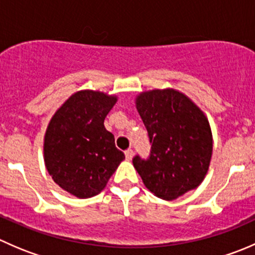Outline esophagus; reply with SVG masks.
I'll use <instances>...</instances> for the list:
<instances>
[{"instance_id": "esophagus-1", "label": "esophagus", "mask_w": 255, "mask_h": 255, "mask_svg": "<svg viewBox=\"0 0 255 255\" xmlns=\"http://www.w3.org/2000/svg\"><path fill=\"white\" fill-rule=\"evenodd\" d=\"M125 154H126V159H127V160H130V159L133 158V150L132 149H127V150L125 151Z\"/></svg>"}]
</instances>
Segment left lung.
Returning <instances> with one entry per match:
<instances>
[{
    "mask_svg": "<svg viewBox=\"0 0 255 255\" xmlns=\"http://www.w3.org/2000/svg\"><path fill=\"white\" fill-rule=\"evenodd\" d=\"M135 105L151 144L148 158H133L146 189L168 201L196 189L212 155V133L204 112L173 89L142 92Z\"/></svg>",
    "mask_w": 255,
    "mask_h": 255,
    "instance_id": "8db88e82",
    "label": "left lung"
}]
</instances>
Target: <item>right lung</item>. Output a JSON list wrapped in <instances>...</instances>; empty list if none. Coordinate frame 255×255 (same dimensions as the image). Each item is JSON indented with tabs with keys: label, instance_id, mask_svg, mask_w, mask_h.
I'll use <instances>...</instances> for the list:
<instances>
[{
	"label": "right lung",
	"instance_id": "obj_1",
	"mask_svg": "<svg viewBox=\"0 0 255 255\" xmlns=\"http://www.w3.org/2000/svg\"><path fill=\"white\" fill-rule=\"evenodd\" d=\"M116 102V96L82 90L64 102L47 128L48 173L61 189L79 199L99 195L125 159L104 125Z\"/></svg>",
	"mask_w": 255,
	"mask_h": 255
}]
</instances>
